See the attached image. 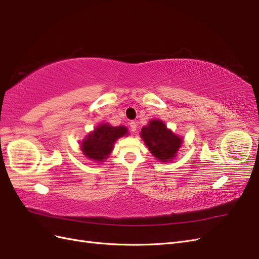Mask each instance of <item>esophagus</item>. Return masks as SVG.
Returning <instances> with one entry per match:
<instances>
[{"label": "esophagus", "instance_id": "1", "mask_svg": "<svg viewBox=\"0 0 259 259\" xmlns=\"http://www.w3.org/2000/svg\"><path fill=\"white\" fill-rule=\"evenodd\" d=\"M130 126H131V131L132 132H136V130H137V123L134 122V121H132L130 123Z\"/></svg>", "mask_w": 259, "mask_h": 259}]
</instances>
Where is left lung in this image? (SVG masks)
Returning <instances> with one entry per match:
<instances>
[{
	"instance_id": "8db88e82",
	"label": "left lung",
	"mask_w": 259,
	"mask_h": 259,
	"mask_svg": "<svg viewBox=\"0 0 259 259\" xmlns=\"http://www.w3.org/2000/svg\"><path fill=\"white\" fill-rule=\"evenodd\" d=\"M140 137L155 159L161 162L173 160L183 144V139L168 130L161 120L149 121L147 126L142 128Z\"/></svg>"
}]
</instances>
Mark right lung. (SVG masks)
<instances>
[{
  "instance_id": "right-lung-1",
  "label": "right lung",
  "mask_w": 259,
  "mask_h": 259,
  "mask_svg": "<svg viewBox=\"0 0 259 259\" xmlns=\"http://www.w3.org/2000/svg\"><path fill=\"white\" fill-rule=\"evenodd\" d=\"M125 135H127V128L125 126H111L109 123L100 124L85 137L81 144V150L86 158L104 162L111 153L116 139Z\"/></svg>"
}]
</instances>
